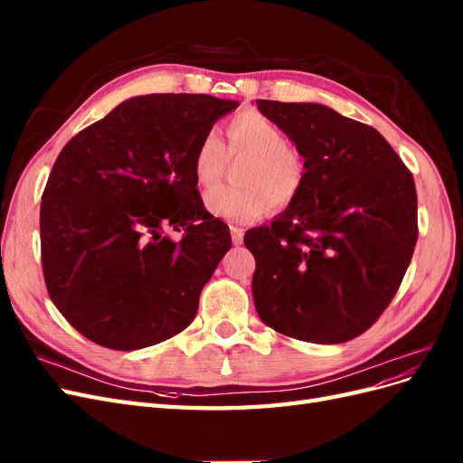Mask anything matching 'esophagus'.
I'll use <instances>...</instances> for the list:
<instances>
[{
    "instance_id": "obj_1",
    "label": "esophagus",
    "mask_w": 463,
    "mask_h": 463,
    "mask_svg": "<svg viewBox=\"0 0 463 463\" xmlns=\"http://www.w3.org/2000/svg\"><path fill=\"white\" fill-rule=\"evenodd\" d=\"M230 233H232V241L235 245H240L243 241V230L240 226H230Z\"/></svg>"
}]
</instances>
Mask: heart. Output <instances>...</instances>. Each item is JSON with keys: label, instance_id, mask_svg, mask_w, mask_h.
<instances>
[{"label": "heart", "instance_id": "obj_1", "mask_svg": "<svg viewBox=\"0 0 463 463\" xmlns=\"http://www.w3.org/2000/svg\"><path fill=\"white\" fill-rule=\"evenodd\" d=\"M228 154L247 158L237 172V187H218L204 194L213 216L228 222H253L269 208L284 210L305 187L307 165L289 146L288 135L257 111H241L226 128ZM226 148L214 133H206L193 154V172L201 187H213L226 172Z\"/></svg>", "mask_w": 463, "mask_h": 463}]
</instances>
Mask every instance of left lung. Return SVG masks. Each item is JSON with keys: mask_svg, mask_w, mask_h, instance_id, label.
Returning a JSON list of instances; mask_svg holds the SVG:
<instances>
[{"mask_svg": "<svg viewBox=\"0 0 463 463\" xmlns=\"http://www.w3.org/2000/svg\"><path fill=\"white\" fill-rule=\"evenodd\" d=\"M307 165L298 201L245 233L255 309L311 344L357 338L396 296L417 243L413 177L386 138L315 102L257 100Z\"/></svg>", "mask_w": 463, "mask_h": 463, "instance_id": "8db88e82", "label": "left lung"}]
</instances>
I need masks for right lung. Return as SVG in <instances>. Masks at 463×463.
I'll return each mask as SVG.
<instances>
[{"label":"right lung","mask_w":463,"mask_h":463,"mask_svg":"<svg viewBox=\"0 0 463 463\" xmlns=\"http://www.w3.org/2000/svg\"><path fill=\"white\" fill-rule=\"evenodd\" d=\"M240 102L146 94L69 141L40 206L42 269L53 305L90 342L118 352L185 330L232 247L210 216L193 154ZM184 230L179 242L167 231Z\"/></svg>","instance_id":"obj_1"}]
</instances>
